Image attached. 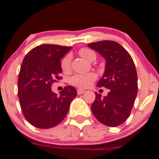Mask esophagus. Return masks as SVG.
<instances>
[{"label":"esophagus","mask_w":159,"mask_h":159,"mask_svg":"<svg viewBox=\"0 0 159 159\" xmlns=\"http://www.w3.org/2000/svg\"><path fill=\"white\" fill-rule=\"evenodd\" d=\"M84 92H85V90H83V89H81V88L77 89V94H78V95L82 94V93H84Z\"/></svg>","instance_id":"esophagus-1"}]
</instances>
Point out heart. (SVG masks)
<instances>
[{
    "label": "heart",
    "mask_w": 159,
    "mask_h": 159,
    "mask_svg": "<svg viewBox=\"0 0 159 159\" xmlns=\"http://www.w3.org/2000/svg\"><path fill=\"white\" fill-rule=\"evenodd\" d=\"M79 54L81 57L85 58L89 61H93L96 59V54L94 51L89 48H81L79 51ZM71 57L70 54H66L61 61V69L64 72H69L71 68ZM97 79V75L94 72H88L85 74H75L69 80L72 85L80 88H87L90 87Z\"/></svg>",
    "instance_id": "b5f03b06"
}]
</instances>
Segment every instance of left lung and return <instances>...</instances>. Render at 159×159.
Segmentation results:
<instances>
[{"label": "left lung", "instance_id": "8db88e82", "mask_svg": "<svg viewBox=\"0 0 159 159\" xmlns=\"http://www.w3.org/2000/svg\"><path fill=\"white\" fill-rule=\"evenodd\" d=\"M91 49L105 58V71L97 86L109 89L108 95L96 98L91 111L105 126H118L129 118L137 94V73L132 57L125 48L111 40L90 43Z\"/></svg>", "mask_w": 159, "mask_h": 159}]
</instances>
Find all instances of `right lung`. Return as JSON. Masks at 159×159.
Instances as JSON below:
<instances>
[{"mask_svg":"<svg viewBox=\"0 0 159 159\" xmlns=\"http://www.w3.org/2000/svg\"><path fill=\"white\" fill-rule=\"evenodd\" d=\"M71 48L42 44L33 48L24 58L18 79V96L25 119L35 127L48 129L60 123L76 97V90L72 86L65 87L59 96L51 88L62 79L61 59Z\"/></svg>","mask_w":159,"mask_h":159,"instance_id":"right-lung-1","label":"right lung"}]
</instances>
